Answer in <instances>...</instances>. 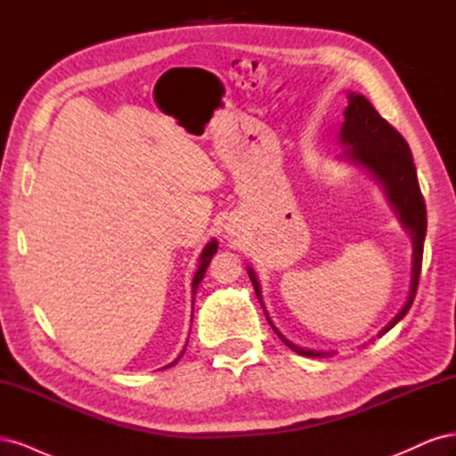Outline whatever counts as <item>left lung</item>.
<instances>
[{
	"instance_id": "8db88e82",
	"label": "left lung",
	"mask_w": 456,
	"mask_h": 456,
	"mask_svg": "<svg viewBox=\"0 0 456 456\" xmlns=\"http://www.w3.org/2000/svg\"><path fill=\"white\" fill-rule=\"evenodd\" d=\"M348 106L344 110V123L340 127V142L348 146L344 151V158L363 165L369 169L379 183H382L386 196L392 203L394 211L399 215L403 226L411 232L412 238V278H411V291L407 297L405 306L399 310L394 320L386 325L377 337H382L399 322L403 320L409 312L412 300L417 295V287L420 280L422 268V251H424V236H426V205L422 191L419 186L417 169L412 163V154L409 150L407 141L386 121L363 94L350 93ZM249 278L255 285V293L260 298V287L255 278V272L249 268ZM270 322V320H268ZM272 325V322H270ZM273 327V325H272ZM275 330V329H273ZM278 333V330H275ZM280 335V333H278ZM280 338L289 348L300 355L308 357H330L335 352H315L298 348L295 344Z\"/></svg>"
}]
</instances>
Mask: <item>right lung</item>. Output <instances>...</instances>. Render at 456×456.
I'll return each mask as SVG.
<instances>
[{
    "label": "right lung",
    "instance_id": "add662e5",
    "mask_svg": "<svg viewBox=\"0 0 456 456\" xmlns=\"http://www.w3.org/2000/svg\"><path fill=\"white\" fill-rule=\"evenodd\" d=\"M216 241L213 240L211 243H207L205 245V249H203V253H201V256H200V266H198V272H196V275H194V281H191V293H194V298H196V291H198V285L201 283V280H203V275H205V272H207V266H209V262H211V258H213V255L216 253ZM186 350V348H184ZM184 350H183V354H184ZM181 354V355H183ZM181 355L176 357V360L171 363V365H167V367H173L178 360H181Z\"/></svg>",
    "mask_w": 456,
    "mask_h": 456
}]
</instances>
